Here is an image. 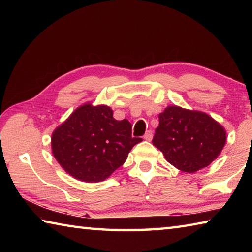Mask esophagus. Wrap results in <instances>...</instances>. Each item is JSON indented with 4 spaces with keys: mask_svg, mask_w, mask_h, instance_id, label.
<instances>
[{
    "mask_svg": "<svg viewBox=\"0 0 252 252\" xmlns=\"http://www.w3.org/2000/svg\"><path fill=\"white\" fill-rule=\"evenodd\" d=\"M152 136H153V134H152V131H151V130H148V131L146 132V134L143 135V139H144V140H147V141H151V140H152Z\"/></svg>",
    "mask_w": 252,
    "mask_h": 252,
    "instance_id": "34e87169",
    "label": "esophagus"
}]
</instances>
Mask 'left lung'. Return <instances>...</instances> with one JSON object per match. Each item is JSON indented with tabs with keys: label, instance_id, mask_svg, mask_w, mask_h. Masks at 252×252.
<instances>
[{
	"label": "left lung",
	"instance_id": "1",
	"mask_svg": "<svg viewBox=\"0 0 252 252\" xmlns=\"http://www.w3.org/2000/svg\"><path fill=\"white\" fill-rule=\"evenodd\" d=\"M225 141L224 127L209 114L171 105L159 114L152 143L173 167L194 173L217 159Z\"/></svg>",
	"mask_w": 252,
	"mask_h": 252
}]
</instances>
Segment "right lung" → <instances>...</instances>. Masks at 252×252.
<instances>
[{
    "label": "right lung",
    "instance_id": "obj_1",
    "mask_svg": "<svg viewBox=\"0 0 252 252\" xmlns=\"http://www.w3.org/2000/svg\"><path fill=\"white\" fill-rule=\"evenodd\" d=\"M131 123L118 121L108 105L85 103L53 131L52 153L60 165L75 179L100 182L125 163L141 138H132Z\"/></svg>",
    "mask_w": 252,
    "mask_h": 252
}]
</instances>
